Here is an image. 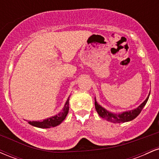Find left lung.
Wrapping results in <instances>:
<instances>
[{
    "mask_svg": "<svg viewBox=\"0 0 159 159\" xmlns=\"http://www.w3.org/2000/svg\"><path fill=\"white\" fill-rule=\"evenodd\" d=\"M149 94H150V93H149L148 96L146 98L145 101H144L141 105L137 107V108L132 111H125V112L121 113V114H113V113L107 111L106 109H105L104 107H102L101 105H98L97 102H96V98H95V107H96V110L97 111L98 115H99L101 117H102L103 119L106 120L107 121L113 122V123H125V122H129L134 120V118H136L137 116L140 114L142 109L143 108V107L145 106L147 101H148Z\"/></svg>",
    "mask_w": 159,
    "mask_h": 159,
    "instance_id": "left-lung-1",
    "label": "left lung"
}]
</instances>
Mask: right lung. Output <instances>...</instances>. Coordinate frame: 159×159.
Segmentation results:
<instances>
[{
    "instance_id": "obj_1",
    "label": "right lung",
    "mask_w": 159,
    "mask_h": 159,
    "mask_svg": "<svg viewBox=\"0 0 159 159\" xmlns=\"http://www.w3.org/2000/svg\"><path fill=\"white\" fill-rule=\"evenodd\" d=\"M69 96L66 102L63 111L59 114L48 119L43 120V121H29L28 123L33 125V126L42 128V129H48V128L55 127L57 125H60L63 120H65L66 116H67L69 112Z\"/></svg>"
}]
</instances>
